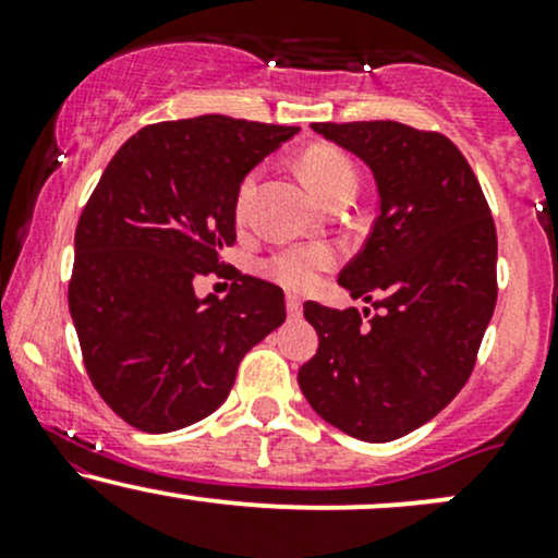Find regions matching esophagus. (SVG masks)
I'll use <instances>...</instances> for the list:
<instances>
[{
  "instance_id": "34e87169",
  "label": "esophagus",
  "mask_w": 558,
  "mask_h": 558,
  "mask_svg": "<svg viewBox=\"0 0 558 558\" xmlns=\"http://www.w3.org/2000/svg\"><path fill=\"white\" fill-rule=\"evenodd\" d=\"M286 310H288V315H291V317H299L301 315V299L296 296V293H288V296H286Z\"/></svg>"
}]
</instances>
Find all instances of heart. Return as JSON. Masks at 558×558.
Wrapping results in <instances>:
<instances>
[{
  "mask_svg": "<svg viewBox=\"0 0 558 558\" xmlns=\"http://www.w3.org/2000/svg\"><path fill=\"white\" fill-rule=\"evenodd\" d=\"M299 172L304 178V183L310 185V191L319 202H328L330 196H336L338 191H356V170L351 165V159L343 155L341 149L328 144H315L299 157ZM254 189L257 181L254 175H248L241 183L239 198H235V213L239 217L246 215L248 204L254 198ZM332 265V252L325 246H310V248H286V252L275 254L267 262V272L272 275L278 283H283L293 291L301 288H310L317 280V272Z\"/></svg>",
  "mask_w": 558,
  "mask_h": 558,
  "instance_id": "1",
  "label": "heart"
}]
</instances>
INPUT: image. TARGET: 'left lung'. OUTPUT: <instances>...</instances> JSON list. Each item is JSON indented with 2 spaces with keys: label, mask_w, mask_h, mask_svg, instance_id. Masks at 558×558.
Segmentation results:
<instances>
[{
  "label": "left lung",
  "mask_w": 558,
  "mask_h": 558,
  "mask_svg": "<svg viewBox=\"0 0 558 558\" xmlns=\"http://www.w3.org/2000/svg\"><path fill=\"white\" fill-rule=\"evenodd\" d=\"M377 185L367 243L338 275L377 315L306 301L319 345L299 369L310 407L351 438L388 444L430 422L475 367L496 310V226L475 172L440 133L393 120L312 123Z\"/></svg>",
  "instance_id": "left-lung-1"
}]
</instances>
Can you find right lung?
Segmentation results:
<instances>
[{
	"label": "right lung",
	"mask_w": 558,
	"mask_h": 558,
	"mask_svg": "<svg viewBox=\"0 0 558 558\" xmlns=\"http://www.w3.org/2000/svg\"><path fill=\"white\" fill-rule=\"evenodd\" d=\"M296 133L226 114L146 125L83 207L70 317L94 388L136 430L209 417L243 354L286 323L283 288L267 280L235 270L226 299H198L194 280L233 246L243 178Z\"/></svg>",
	"instance_id": "1"
}]
</instances>
